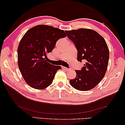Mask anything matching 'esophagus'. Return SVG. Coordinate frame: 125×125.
<instances>
[{"label":"esophagus","instance_id":"esophagus-1","mask_svg":"<svg viewBox=\"0 0 125 125\" xmlns=\"http://www.w3.org/2000/svg\"><path fill=\"white\" fill-rule=\"evenodd\" d=\"M62 69H64L65 70H66V71H69V70H70V69H69V68H66V67H62Z\"/></svg>","mask_w":125,"mask_h":125}]
</instances>
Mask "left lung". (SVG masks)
Segmentation results:
<instances>
[{
    "mask_svg": "<svg viewBox=\"0 0 125 125\" xmlns=\"http://www.w3.org/2000/svg\"><path fill=\"white\" fill-rule=\"evenodd\" d=\"M65 31L77 50L78 61L85 62L81 70H75L76 77L70 79V84L77 90L88 91L100 83L106 72L110 55L107 45L94 30L80 28Z\"/></svg>",
    "mask_w": 125,
    "mask_h": 125,
    "instance_id": "8db88e82",
    "label": "left lung"
}]
</instances>
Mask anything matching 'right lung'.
Listing matches in <instances>:
<instances>
[{
	"mask_svg": "<svg viewBox=\"0 0 125 125\" xmlns=\"http://www.w3.org/2000/svg\"><path fill=\"white\" fill-rule=\"evenodd\" d=\"M66 36L64 31L44 25L31 28L23 35L18 48V66L31 87L41 90L52 83L61 67L48 62L47 54L52 52L58 40Z\"/></svg>",
	"mask_w": 125,
	"mask_h": 125,
	"instance_id": "obj_1",
	"label": "right lung"
}]
</instances>
